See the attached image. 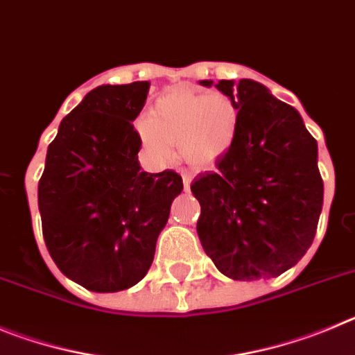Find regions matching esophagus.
<instances>
[{
    "label": "esophagus",
    "mask_w": 355,
    "mask_h": 355,
    "mask_svg": "<svg viewBox=\"0 0 355 355\" xmlns=\"http://www.w3.org/2000/svg\"><path fill=\"white\" fill-rule=\"evenodd\" d=\"M191 180H193V175H191V173H182V182H184V187H185V191L189 189Z\"/></svg>",
    "instance_id": "esophagus-1"
}]
</instances>
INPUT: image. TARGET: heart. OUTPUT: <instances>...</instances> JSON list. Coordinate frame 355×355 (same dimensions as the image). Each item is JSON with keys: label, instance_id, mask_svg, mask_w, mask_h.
Wrapping results in <instances>:
<instances>
[{"label": "heart", "instance_id": "1", "mask_svg": "<svg viewBox=\"0 0 355 355\" xmlns=\"http://www.w3.org/2000/svg\"><path fill=\"white\" fill-rule=\"evenodd\" d=\"M239 122V107L226 95L175 86L155 101L152 114L136 118L134 130L154 161H170L178 145L182 159L203 170L228 154Z\"/></svg>", "mask_w": 355, "mask_h": 355}]
</instances>
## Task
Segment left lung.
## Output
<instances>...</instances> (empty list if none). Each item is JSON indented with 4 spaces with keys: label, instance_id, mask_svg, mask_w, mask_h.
<instances>
[{
    "label": "left lung",
    "instance_id": "1",
    "mask_svg": "<svg viewBox=\"0 0 355 355\" xmlns=\"http://www.w3.org/2000/svg\"><path fill=\"white\" fill-rule=\"evenodd\" d=\"M216 88L235 102L241 122L216 170L191 184L201 207L198 237L225 276L277 277L304 257L317 233L324 203L317 141L299 111L260 83L223 79Z\"/></svg>",
    "mask_w": 355,
    "mask_h": 355
}]
</instances>
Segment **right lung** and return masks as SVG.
Listing matches in <instances>:
<instances>
[{
	"instance_id": "right-lung-1",
	"label": "right lung",
	"mask_w": 355,
	"mask_h": 355,
	"mask_svg": "<svg viewBox=\"0 0 355 355\" xmlns=\"http://www.w3.org/2000/svg\"><path fill=\"white\" fill-rule=\"evenodd\" d=\"M150 83L102 85L60 123L38 182L47 251L58 269L92 292H120L145 277L171 201L173 170L141 171L132 120Z\"/></svg>"
}]
</instances>
